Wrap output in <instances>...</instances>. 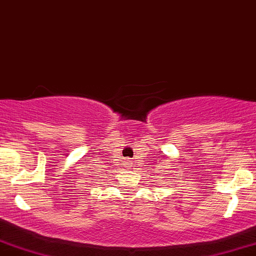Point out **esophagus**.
Instances as JSON below:
<instances>
[{
    "label": "esophagus",
    "mask_w": 256,
    "mask_h": 256,
    "mask_svg": "<svg viewBox=\"0 0 256 256\" xmlns=\"http://www.w3.org/2000/svg\"><path fill=\"white\" fill-rule=\"evenodd\" d=\"M128 163H130V162H128Z\"/></svg>",
    "instance_id": "1"
}]
</instances>
